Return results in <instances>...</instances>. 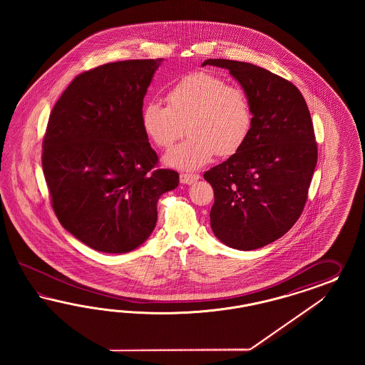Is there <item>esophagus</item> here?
<instances>
[{"label":"esophagus","mask_w":365,"mask_h":365,"mask_svg":"<svg viewBox=\"0 0 365 365\" xmlns=\"http://www.w3.org/2000/svg\"><path fill=\"white\" fill-rule=\"evenodd\" d=\"M199 179L198 174H180V182L183 185H192Z\"/></svg>","instance_id":"1"}]
</instances>
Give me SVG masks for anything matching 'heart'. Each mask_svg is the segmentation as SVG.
<instances>
[{"label": "heart", "mask_w": 365, "mask_h": 365, "mask_svg": "<svg viewBox=\"0 0 365 365\" xmlns=\"http://www.w3.org/2000/svg\"><path fill=\"white\" fill-rule=\"evenodd\" d=\"M167 106L145 103L140 113L144 135L168 148L187 125V140L171 148L167 166L192 171L218 155L237 154L253 128L255 113L247 92L210 72L199 71L180 78L166 93Z\"/></svg>", "instance_id": "b5f03b06"}]
</instances>
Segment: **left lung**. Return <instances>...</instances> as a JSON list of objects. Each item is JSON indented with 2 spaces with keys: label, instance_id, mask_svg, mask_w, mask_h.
<instances>
[{
  "label": "left lung",
  "instance_id": "8db88e82",
  "mask_svg": "<svg viewBox=\"0 0 365 365\" xmlns=\"http://www.w3.org/2000/svg\"><path fill=\"white\" fill-rule=\"evenodd\" d=\"M252 101L255 122L242 148L205 173L214 190L211 229L221 242L255 250L292 229L304 210L317 165V143L299 88L265 68L225 58Z\"/></svg>",
  "mask_w": 365,
  "mask_h": 365
}]
</instances>
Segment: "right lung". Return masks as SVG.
I'll return each mask as SVG.
<instances>
[{
	"label": "right lung",
	"mask_w": 365,
	"mask_h": 365,
	"mask_svg": "<svg viewBox=\"0 0 365 365\" xmlns=\"http://www.w3.org/2000/svg\"><path fill=\"white\" fill-rule=\"evenodd\" d=\"M162 58L108 63L80 73L51 112L43 170L63 227L103 253H128L154 232L162 194L177 171L158 155L140 124L147 88Z\"/></svg>",
	"instance_id": "1"
}]
</instances>
